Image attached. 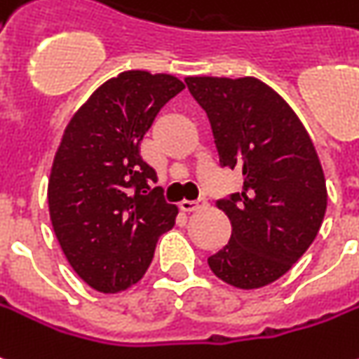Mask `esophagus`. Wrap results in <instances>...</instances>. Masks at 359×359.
<instances>
[{
	"label": "esophagus",
	"instance_id": "esophagus-1",
	"mask_svg": "<svg viewBox=\"0 0 359 359\" xmlns=\"http://www.w3.org/2000/svg\"><path fill=\"white\" fill-rule=\"evenodd\" d=\"M208 204V200L205 198H198V200H182L179 204V208L182 212H194L198 208H202V205Z\"/></svg>",
	"mask_w": 359,
	"mask_h": 359
}]
</instances>
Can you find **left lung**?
Returning a JSON list of instances; mask_svg holds the SVG:
<instances>
[{
	"instance_id": "left-lung-1",
	"label": "left lung",
	"mask_w": 359,
	"mask_h": 359,
	"mask_svg": "<svg viewBox=\"0 0 359 359\" xmlns=\"http://www.w3.org/2000/svg\"><path fill=\"white\" fill-rule=\"evenodd\" d=\"M205 110L219 165L243 172V190L215 205L231 239L208 258L225 284H272L302 258L327 212V184L315 145L290 104L255 77H187Z\"/></svg>"
}]
</instances>
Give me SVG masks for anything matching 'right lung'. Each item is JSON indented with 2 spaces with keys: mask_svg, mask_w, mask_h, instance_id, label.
<instances>
[{
  "mask_svg": "<svg viewBox=\"0 0 359 359\" xmlns=\"http://www.w3.org/2000/svg\"><path fill=\"white\" fill-rule=\"evenodd\" d=\"M182 89L172 75L124 72L93 93L64 132L50 172V219L67 262L97 292L137 284L175 225L179 210L151 187L157 172L140 142Z\"/></svg>",
  "mask_w": 359,
  "mask_h": 359,
  "instance_id": "add662e5",
  "label": "right lung"
}]
</instances>
